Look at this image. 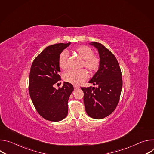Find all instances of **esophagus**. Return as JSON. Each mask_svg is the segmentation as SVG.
<instances>
[{"label":"esophagus","instance_id":"esophagus-1","mask_svg":"<svg viewBox=\"0 0 154 154\" xmlns=\"http://www.w3.org/2000/svg\"><path fill=\"white\" fill-rule=\"evenodd\" d=\"M74 90H78V89H79V88H80V87H79V86H74Z\"/></svg>","mask_w":154,"mask_h":154}]
</instances>
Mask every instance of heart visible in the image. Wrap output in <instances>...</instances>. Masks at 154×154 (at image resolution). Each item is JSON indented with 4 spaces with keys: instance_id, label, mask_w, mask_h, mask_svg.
<instances>
[{
    "instance_id": "1",
    "label": "heart",
    "mask_w": 154,
    "mask_h": 154,
    "mask_svg": "<svg viewBox=\"0 0 154 154\" xmlns=\"http://www.w3.org/2000/svg\"><path fill=\"white\" fill-rule=\"evenodd\" d=\"M75 51L79 56L83 60L82 66L88 69L91 72H96L100 64V60L99 57L94 55L93 50L87 46H80L75 48ZM68 55L66 51H63L58 58L59 67L62 70L66 69L68 68ZM88 74L85 69L79 71L71 70L63 75V80L74 85H79L87 79Z\"/></svg>"
}]
</instances>
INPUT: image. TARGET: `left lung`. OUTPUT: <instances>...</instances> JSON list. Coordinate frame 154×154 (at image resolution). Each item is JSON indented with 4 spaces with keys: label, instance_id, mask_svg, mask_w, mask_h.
Wrapping results in <instances>:
<instances>
[{
    "label": "left lung",
    "instance_id": "obj_1",
    "mask_svg": "<svg viewBox=\"0 0 154 154\" xmlns=\"http://www.w3.org/2000/svg\"><path fill=\"white\" fill-rule=\"evenodd\" d=\"M97 49L100 67L89 81L97 87L81 88L87 115L96 119H103L113 112L119 100L122 87L121 69L115 56L102 44L90 42Z\"/></svg>",
    "mask_w": 154,
    "mask_h": 154
}]
</instances>
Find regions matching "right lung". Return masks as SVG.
<instances>
[{
	"label": "right lung",
	"instance_id": "obj_1",
	"mask_svg": "<svg viewBox=\"0 0 154 154\" xmlns=\"http://www.w3.org/2000/svg\"><path fill=\"white\" fill-rule=\"evenodd\" d=\"M70 45L59 43L47 47L35 58L30 68V98L38 113L48 121L58 122L68 115V99L74 91L73 85L64 82L62 88L57 90L54 85L60 79L59 56Z\"/></svg>",
	"mask_w": 154,
	"mask_h": 154
}]
</instances>
